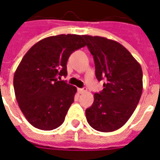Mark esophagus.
<instances>
[{"instance_id": "esophagus-1", "label": "esophagus", "mask_w": 160, "mask_h": 160, "mask_svg": "<svg viewBox=\"0 0 160 160\" xmlns=\"http://www.w3.org/2000/svg\"><path fill=\"white\" fill-rule=\"evenodd\" d=\"M78 92H79V93L83 94L85 93V92H87V88H85V87H84V88H79V89H78Z\"/></svg>"}]
</instances>
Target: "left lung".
Wrapping results in <instances>:
<instances>
[{
  "mask_svg": "<svg viewBox=\"0 0 160 160\" xmlns=\"http://www.w3.org/2000/svg\"><path fill=\"white\" fill-rule=\"evenodd\" d=\"M92 55L95 74L104 80V89L94 93L93 104L86 110L88 123L100 132L122 127L134 113L142 93V69L125 47L103 37L83 35Z\"/></svg>",
  "mask_w": 160,
  "mask_h": 160,
  "instance_id": "8db88e82",
  "label": "left lung"
}]
</instances>
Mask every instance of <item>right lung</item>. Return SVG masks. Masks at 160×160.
<instances>
[{
  "label": "right lung",
  "mask_w": 160,
  "mask_h": 160,
  "mask_svg": "<svg viewBox=\"0 0 160 160\" xmlns=\"http://www.w3.org/2000/svg\"><path fill=\"white\" fill-rule=\"evenodd\" d=\"M85 45L83 36L61 34L40 40L24 56L13 87L19 108L33 127L52 130L63 123L77 89L59 80L68 74L70 55Z\"/></svg>",
  "instance_id": "obj_1"
}]
</instances>
